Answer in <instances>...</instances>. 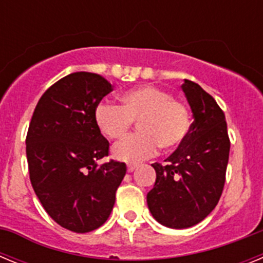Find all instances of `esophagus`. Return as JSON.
I'll return each instance as SVG.
<instances>
[{
  "label": "esophagus",
  "instance_id": "1",
  "mask_svg": "<svg viewBox=\"0 0 263 263\" xmlns=\"http://www.w3.org/2000/svg\"><path fill=\"white\" fill-rule=\"evenodd\" d=\"M136 167H137V164H136V163L129 164V166H127V173H133L134 170H136Z\"/></svg>",
  "mask_w": 263,
  "mask_h": 263
}]
</instances>
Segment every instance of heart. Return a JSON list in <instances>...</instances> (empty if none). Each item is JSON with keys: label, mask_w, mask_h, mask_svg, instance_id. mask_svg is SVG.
Segmentation results:
<instances>
[{"label": "heart", "mask_w": 263, "mask_h": 263, "mask_svg": "<svg viewBox=\"0 0 263 263\" xmlns=\"http://www.w3.org/2000/svg\"><path fill=\"white\" fill-rule=\"evenodd\" d=\"M138 121V133L113 146L111 154L122 162H139L157 153L158 147H178L190 132V115L182 101L154 85H142L121 95V106L97 104L95 122L106 138L120 139Z\"/></svg>", "instance_id": "obj_1"}]
</instances>
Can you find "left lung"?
Listing matches in <instances>:
<instances>
[{
	"instance_id": "8db88e82",
	"label": "left lung",
	"mask_w": 263,
	"mask_h": 263,
	"mask_svg": "<svg viewBox=\"0 0 263 263\" xmlns=\"http://www.w3.org/2000/svg\"><path fill=\"white\" fill-rule=\"evenodd\" d=\"M182 89L194 122L167 164H152L157 180L147 194L153 217L174 229L194 227L215 210L224 190L231 148L225 115L215 99L191 80H184Z\"/></svg>"
}]
</instances>
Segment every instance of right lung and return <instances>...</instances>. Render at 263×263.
Instances as JSON below:
<instances>
[{
	"label": "right lung",
	"instance_id": "obj_1",
	"mask_svg": "<svg viewBox=\"0 0 263 263\" xmlns=\"http://www.w3.org/2000/svg\"><path fill=\"white\" fill-rule=\"evenodd\" d=\"M113 85L103 76L73 72L42 95L26 137L30 182L46 212L60 227L87 233L108 220L126 164L109 160V142L95 122V108Z\"/></svg>",
	"mask_w": 263,
	"mask_h": 263
}]
</instances>
